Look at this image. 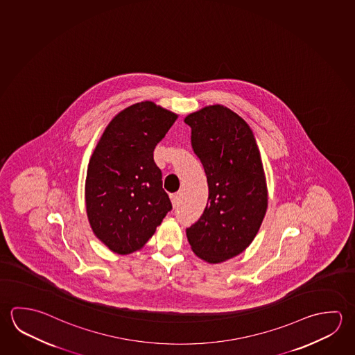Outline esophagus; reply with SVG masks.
Returning <instances> with one entry per match:
<instances>
[{"label": "esophagus", "instance_id": "1", "mask_svg": "<svg viewBox=\"0 0 355 355\" xmlns=\"http://www.w3.org/2000/svg\"><path fill=\"white\" fill-rule=\"evenodd\" d=\"M171 200H172V205H173V208H177L180 203V194H178V193L171 194Z\"/></svg>", "mask_w": 355, "mask_h": 355}]
</instances>
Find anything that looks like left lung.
I'll return each instance as SVG.
<instances>
[{
	"label": "left lung",
	"mask_w": 355,
	"mask_h": 355,
	"mask_svg": "<svg viewBox=\"0 0 355 355\" xmlns=\"http://www.w3.org/2000/svg\"><path fill=\"white\" fill-rule=\"evenodd\" d=\"M184 122L209 191L187 238L200 259L216 264L242 253L261 228L268 207L261 153L247 122L227 107H205Z\"/></svg>",
	"instance_id": "obj_1"
}]
</instances>
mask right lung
<instances>
[{
	"label": "right lung",
	"instance_id": "add662e5",
	"mask_svg": "<svg viewBox=\"0 0 355 355\" xmlns=\"http://www.w3.org/2000/svg\"><path fill=\"white\" fill-rule=\"evenodd\" d=\"M177 117L150 101L132 105L108 123L94 148L85 186L87 217L114 253L142 248L172 209L153 150Z\"/></svg>",
	"mask_w": 355,
	"mask_h": 355
}]
</instances>
